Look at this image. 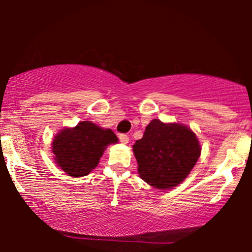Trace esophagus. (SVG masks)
Returning a JSON list of instances; mask_svg holds the SVG:
<instances>
[{"mask_svg":"<svg viewBox=\"0 0 252 252\" xmlns=\"http://www.w3.org/2000/svg\"><path fill=\"white\" fill-rule=\"evenodd\" d=\"M118 137H120V141H121V142H122L123 144H126V143L129 142V136H128V135L121 134L120 136H118Z\"/></svg>","mask_w":252,"mask_h":252,"instance_id":"34e87169","label":"esophagus"}]
</instances>
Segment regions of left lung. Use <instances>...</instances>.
<instances>
[{
	"mask_svg": "<svg viewBox=\"0 0 252 252\" xmlns=\"http://www.w3.org/2000/svg\"><path fill=\"white\" fill-rule=\"evenodd\" d=\"M132 152L140 178L156 189H170L189 176L200 158L201 147L189 126L155 118Z\"/></svg>",
	"mask_w": 252,
	"mask_h": 252,
	"instance_id": "left-lung-1",
	"label": "left lung"
}]
</instances>
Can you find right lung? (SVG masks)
Returning <instances> with one entry per match:
<instances>
[{
  "instance_id": "obj_1",
  "label": "right lung",
  "mask_w": 252,
  "mask_h": 252,
  "mask_svg": "<svg viewBox=\"0 0 252 252\" xmlns=\"http://www.w3.org/2000/svg\"><path fill=\"white\" fill-rule=\"evenodd\" d=\"M117 142V136L111 129L83 121L73 128H63L54 136V163L71 178H82L98 166L106 147Z\"/></svg>"
}]
</instances>
